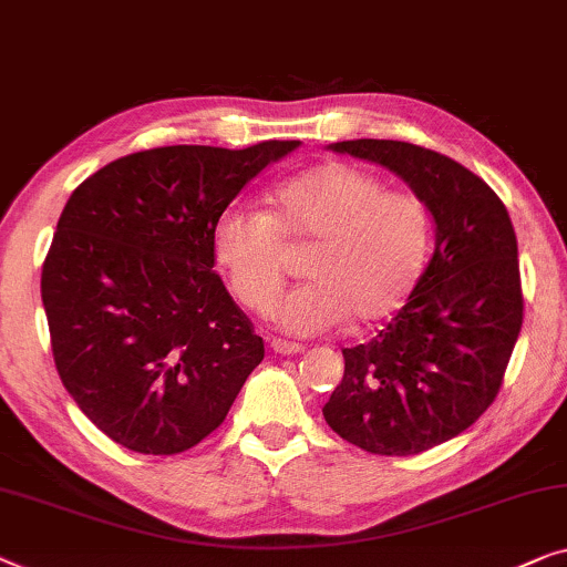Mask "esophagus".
<instances>
[{"label": "esophagus", "mask_w": 567, "mask_h": 567, "mask_svg": "<svg viewBox=\"0 0 567 567\" xmlns=\"http://www.w3.org/2000/svg\"><path fill=\"white\" fill-rule=\"evenodd\" d=\"M270 350H274L276 355H299V352H303V348H301L299 342L278 340V338L270 340Z\"/></svg>", "instance_id": "esophagus-1"}]
</instances>
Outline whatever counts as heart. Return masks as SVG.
<instances>
[{
	"label": "heart",
	"instance_id": "b5f03b06",
	"mask_svg": "<svg viewBox=\"0 0 567 567\" xmlns=\"http://www.w3.org/2000/svg\"><path fill=\"white\" fill-rule=\"evenodd\" d=\"M270 215L227 204L212 225V250L245 309L266 311L286 276L284 243H315L303 260L309 284L274 307L289 334L379 322L404 307L424 274L432 217L416 194L389 192L350 163H324L278 184Z\"/></svg>",
	"mask_w": 567,
	"mask_h": 567
}]
</instances>
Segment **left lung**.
I'll list each match as a JSON object with an SVG mask.
<instances>
[{"label":"left lung","instance_id":"8db88e82","mask_svg":"<svg viewBox=\"0 0 567 567\" xmlns=\"http://www.w3.org/2000/svg\"><path fill=\"white\" fill-rule=\"evenodd\" d=\"M330 151L404 178L434 219V252L385 330L342 350L322 414L365 453H424L465 432L502 389L524 317L512 219L494 188L442 153L368 137Z\"/></svg>","mask_w":567,"mask_h":567}]
</instances>
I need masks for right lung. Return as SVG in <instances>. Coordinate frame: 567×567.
Wrapping results in <instances>:
<instances>
[{
	"mask_svg": "<svg viewBox=\"0 0 567 567\" xmlns=\"http://www.w3.org/2000/svg\"><path fill=\"white\" fill-rule=\"evenodd\" d=\"M299 145L153 147L112 161L65 202L40 278L53 360L117 445H199L264 360V338L212 270V225Z\"/></svg>",
	"mask_w": 567,
	"mask_h": 567,
	"instance_id": "right-lung-1",
	"label": "right lung"
}]
</instances>
